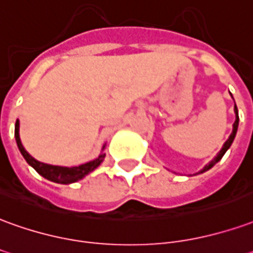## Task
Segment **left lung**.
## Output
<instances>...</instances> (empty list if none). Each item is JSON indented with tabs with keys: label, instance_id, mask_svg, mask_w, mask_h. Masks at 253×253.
Wrapping results in <instances>:
<instances>
[{
	"label": "left lung",
	"instance_id": "obj_1",
	"mask_svg": "<svg viewBox=\"0 0 253 253\" xmlns=\"http://www.w3.org/2000/svg\"><path fill=\"white\" fill-rule=\"evenodd\" d=\"M234 112H236V121H234V125H233V131H231L230 137H229V138H227V141H226L225 144H223V146H222V149H220V152H219L218 155L213 157L212 160H211L210 163L207 164L206 167L201 169L200 172H204V171H207V169H212L213 166L218 163L219 160H220V159L223 157V155H225V153H226V151H227V149L230 148V145L233 144V141H234V137H236V134H237L238 121H240V119H238V109H237V107H236V104H234Z\"/></svg>",
	"mask_w": 253,
	"mask_h": 253
}]
</instances>
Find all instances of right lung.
Wrapping results in <instances>:
<instances>
[{
    "mask_svg": "<svg viewBox=\"0 0 253 253\" xmlns=\"http://www.w3.org/2000/svg\"><path fill=\"white\" fill-rule=\"evenodd\" d=\"M15 138L16 144H17V148L19 151L23 155V157L26 159L27 162L33 169L42 175L43 178H46L49 181L56 182V183H64V185H68V183H72V182H77L79 179H82L84 176H86L89 172H91L93 169H96L100 164L102 163L104 157H105V153H101L100 156L91 160L89 163L81 164V166H77V167H61V166H52V164L46 163H41L38 160H35L34 157L31 156L23 146L22 141H20V135H19V121H16L15 125ZM105 148V145L102 146V149Z\"/></svg>",
    "mask_w": 253,
    "mask_h": 253,
    "instance_id": "1",
    "label": "right lung"
}]
</instances>
